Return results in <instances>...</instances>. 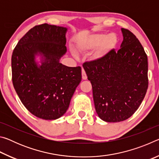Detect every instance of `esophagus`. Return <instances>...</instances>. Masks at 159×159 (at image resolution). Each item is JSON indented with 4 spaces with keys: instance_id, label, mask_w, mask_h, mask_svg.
<instances>
[{
    "instance_id": "esophagus-1",
    "label": "esophagus",
    "mask_w": 159,
    "mask_h": 159,
    "mask_svg": "<svg viewBox=\"0 0 159 159\" xmlns=\"http://www.w3.org/2000/svg\"><path fill=\"white\" fill-rule=\"evenodd\" d=\"M87 78H88L87 75H86V73H85L84 69H82V79L83 80H86V79H87Z\"/></svg>"
}]
</instances>
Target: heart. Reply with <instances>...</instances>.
<instances>
[{"mask_svg": "<svg viewBox=\"0 0 159 159\" xmlns=\"http://www.w3.org/2000/svg\"><path fill=\"white\" fill-rule=\"evenodd\" d=\"M117 37L114 34L109 35L104 34H96L90 36L86 41L78 45V49L80 52H87L97 48L94 56L95 58H102L105 56L110 50L116 45Z\"/></svg>", "mask_w": 159, "mask_h": 159, "instance_id": "b5f03b06", "label": "heart"}]
</instances>
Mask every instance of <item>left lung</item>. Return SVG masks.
Instances as JSON below:
<instances>
[{
  "label": "left lung",
  "mask_w": 159,
  "mask_h": 159,
  "mask_svg": "<svg viewBox=\"0 0 159 159\" xmlns=\"http://www.w3.org/2000/svg\"><path fill=\"white\" fill-rule=\"evenodd\" d=\"M120 48L103 57L86 61L83 66L93 87L97 114L107 122L128 119L140 106L146 95L147 55L130 31L121 29Z\"/></svg>",
  "instance_id": "8db88e82"
}]
</instances>
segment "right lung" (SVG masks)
Listing matches in <instances>:
<instances>
[{
  "label": "right lung",
  "instance_id": "add662e5",
  "mask_svg": "<svg viewBox=\"0 0 159 159\" xmlns=\"http://www.w3.org/2000/svg\"><path fill=\"white\" fill-rule=\"evenodd\" d=\"M66 28L48 24L31 29L13 50V86L26 109L36 117L55 120L65 114L81 81V67L60 63L66 52ZM44 57L38 66L34 56Z\"/></svg>",
  "mask_w": 159,
  "mask_h": 159
}]
</instances>
